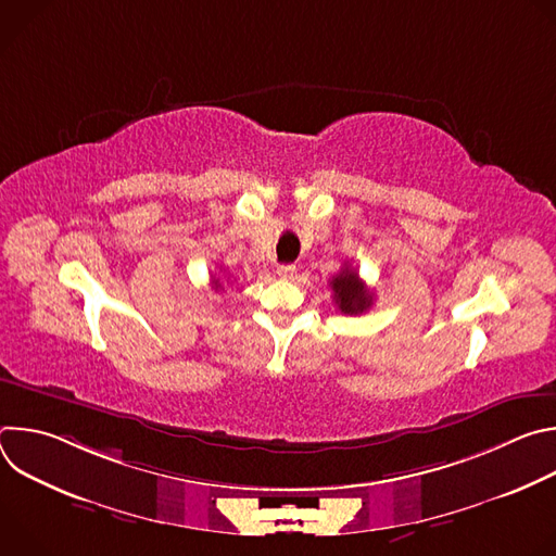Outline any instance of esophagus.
Instances as JSON below:
<instances>
[{"label": "esophagus", "instance_id": "obj_1", "mask_svg": "<svg viewBox=\"0 0 556 556\" xmlns=\"http://www.w3.org/2000/svg\"><path fill=\"white\" fill-rule=\"evenodd\" d=\"M277 275H279L281 279H294V277H296V266H292V264H283V266H279V268H277Z\"/></svg>", "mask_w": 556, "mask_h": 556}]
</instances>
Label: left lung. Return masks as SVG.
Here are the masks:
<instances>
[{
	"instance_id": "left-lung-1",
	"label": "left lung",
	"mask_w": 556,
	"mask_h": 556,
	"mask_svg": "<svg viewBox=\"0 0 556 556\" xmlns=\"http://www.w3.org/2000/svg\"><path fill=\"white\" fill-rule=\"evenodd\" d=\"M330 286L334 292V301L343 314H363L374 301L371 292L350 264H345V268H341V273L332 277Z\"/></svg>"
}]
</instances>
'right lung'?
<instances>
[{"label": "right lung", "instance_id": "1", "mask_svg": "<svg viewBox=\"0 0 556 556\" xmlns=\"http://www.w3.org/2000/svg\"><path fill=\"white\" fill-rule=\"evenodd\" d=\"M213 283H215V288H219V281H217V279H213Z\"/></svg>", "mask_w": 556, "mask_h": 556}]
</instances>
